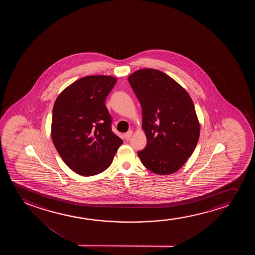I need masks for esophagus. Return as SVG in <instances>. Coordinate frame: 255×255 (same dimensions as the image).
Masks as SVG:
<instances>
[{
    "label": "esophagus",
    "instance_id": "34e87169",
    "mask_svg": "<svg viewBox=\"0 0 255 255\" xmlns=\"http://www.w3.org/2000/svg\"><path fill=\"white\" fill-rule=\"evenodd\" d=\"M131 136H132V131L129 130V131H127V132L125 134V138L128 141V140H129V138L131 137Z\"/></svg>",
    "mask_w": 255,
    "mask_h": 255
}]
</instances>
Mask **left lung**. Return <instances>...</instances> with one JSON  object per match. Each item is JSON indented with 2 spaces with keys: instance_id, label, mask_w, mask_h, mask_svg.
Listing matches in <instances>:
<instances>
[{
  "instance_id": "8db88e82",
  "label": "left lung",
  "mask_w": 255,
  "mask_h": 255,
  "mask_svg": "<svg viewBox=\"0 0 255 255\" xmlns=\"http://www.w3.org/2000/svg\"><path fill=\"white\" fill-rule=\"evenodd\" d=\"M128 81L140 102L146 135V146L137 151L140 160L156 174L174 173L199 141L200 129L192 98L160 70H137Z\"/></svg>"
}]
</instances>
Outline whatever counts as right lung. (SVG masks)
I'll return each mask as SVG.
<instances>
[{
	"label": "right lung",
	"instance_id": "1",
	"mask_svg": "<svg viewBox=\"0 0 255 255\" xmlns=\"http://www.w3.org/2000/svg\"><path fill=\"white\" fill-rule=\"evenodd\" d=\"M117 79L89 76L76 81L56 98L51 137L64 163L77 174L101 173L112 164L123 140L112 131L105 103Z\"/></svg>",
	"mask_w": 255,
	"mask_h": 255
}]
</instances>
